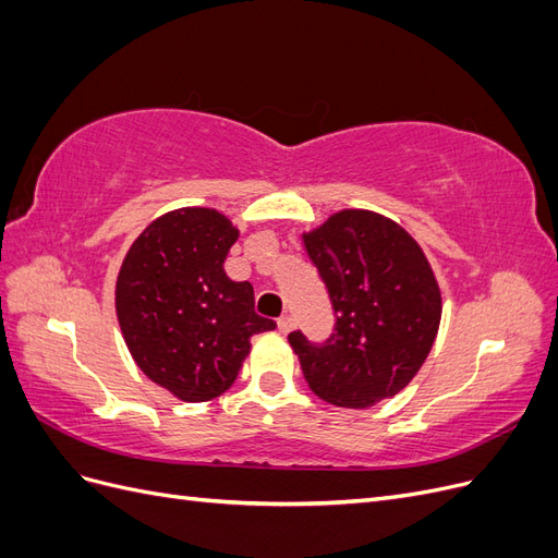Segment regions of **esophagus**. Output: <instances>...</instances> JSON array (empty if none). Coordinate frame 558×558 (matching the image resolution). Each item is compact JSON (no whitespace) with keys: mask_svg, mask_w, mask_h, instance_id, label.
Listing matches in <instances>:
<instances>
[{"mask_svg":"<svg viewBox=\"0 0 558 558\" xmlns=\"http://www.w3.org/2000/svg\"><path fill=\"white\" fill-rule=\"evenodd\" d=\"M277 326H279V332L289 335V332L295 328V320H293V316H281V318L277 320Z\"/></svg>","mask_w":558,"mask_h":558,"instance_id":"obj_1","label":"esophagus"}]
</instances>
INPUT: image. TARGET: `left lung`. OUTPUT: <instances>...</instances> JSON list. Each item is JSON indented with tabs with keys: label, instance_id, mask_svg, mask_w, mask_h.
<instances>
[{
	"label": "left lung",
	"instance_id": "8db88e82",
	"mask_svg": "<svg viewBox=\"0 0 558 558\" xmlns=\"http://www.w3.org/2000/svg\"><path fill=\"white\" fill-rule=\"evenodd\" d=\"M324 279L335 332L324 344L300 330L289 342L312 391L365 410L412 381L435 342L442 298L421 246L391 218L344 209L302 234Z\"/></svg>",
	"mask_w": 558,
	"mask_h": 558
}]
</instances>
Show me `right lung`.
<instances>
[{
  "label": "right lung",
  "instance_id": "right-lung-1",
  "mask_svg": "<svg viewBox=\"0 0 558 558\" xmlns=\"http://www.w3.org/2000/svg\"><path fill=\"white\" fill-rule=\"evenodd\" d=\"M240 230L205 207L150 223L121 265L116 314L142 373L185 402L226 393L256 332L277 324L253 312V286L223 263Z\"/></svg>",
  "mask_w": 558,
  "mask_h": 558
}]
</instances>
